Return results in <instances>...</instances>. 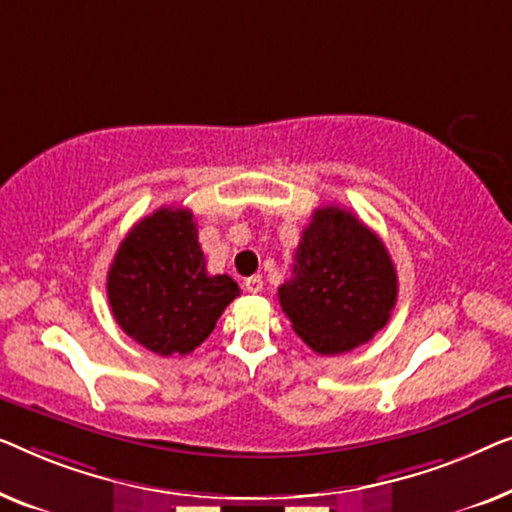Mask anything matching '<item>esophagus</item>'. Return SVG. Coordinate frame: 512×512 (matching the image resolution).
I'll use <instances>...</instances> for the list:
<instances>
[{
	"label": "esophagus",
	"instance_id": "esophagus-1",
	"mask_svg": "<svg viewBox=\"0 0 512 512\" xmlns=\"http://www.w3.org/2000/svg\"><path fill=\"white\" fill-rule=\"evenodd\" d=\"M243 287H246L248 292L257 294V292H262L264 280H262V276H250V278H246V283H243Z\"/></svg>",
	"mask_w": 512,
	"mask_h": 512
}]
</instances>
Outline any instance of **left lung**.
Wrapping results in <instances>:
<instances>
[{"mask_svg":"<svg viewBox=\"0 0 512 512\" xmlns=\"http://www.w3.org/2000/svg\"><path fill=\"white\" fill-rule=\"evenodd\" d=\"M397 292V269L378 234L355 213L325 206L301 232L278 301L308 348L341 355L387 325Z\"/></svg>","mask_w":512,"mask_h":512,"instance_id":"8db88e82","label":"left lung"}]
</instances>
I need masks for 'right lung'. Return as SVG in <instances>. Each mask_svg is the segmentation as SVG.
<instances>
[{
  "instance_id": "right-lung-1",
  "label": "right lung",
  "mask_w": 512,
  "mask_h": 512,
  "mask_svg": "<svg viewBox=\"0 0 512 512\" xmlns=\"http://www.w3.org/2000/svg\"><path fill=\"white\" fill-rule=\"evenodd\" d=\"M106 294L127 336L155 355L183 357L211 336L239 285L206 271L192 211L157 208L120 243Z\"/></svg>"
}]
</instances>
